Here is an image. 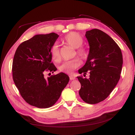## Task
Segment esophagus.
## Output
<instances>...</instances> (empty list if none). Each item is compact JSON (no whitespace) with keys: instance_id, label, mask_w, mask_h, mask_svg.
Instances as JSON below:
<instances>
[{"instance_id":"1","label":"esophagus","mask_w":135,"mask_h":135,"mask_svg":"<svg viewBox=\"0 0 135 135\" xmlns=\"http://www.w3.org/2000/svg\"><path fill=\"white\" fill-rule=\"evenodd\" d=\"M69 78H70V80H75L76 79V77L74 75H71L69 76Z\"/></svg>"}]
</instances>
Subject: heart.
<instances>
[{
    "instance_id": "b5f03b06",
    "label": "heart",
    "mask_w": 135,
    "mask_h": 135,
    "mask_svg": "<svg viewBox=\"0 0 135 135\" xmlns=\"http://www.w3.org/2000/svg\"><path fill=\"white\" fill-rule=\"evenodd\" d=\"M64 42L68 46L76 49V54L81 59L86 58L88 55L86 49L81 46L83 44V39L78 32H71L66 35L64 38ZM51 52L52 57L54 61L59 62L61 60V56L57 45L55 44L52 46ZM80 61L79 59L68 60L65 61L60 66L59 69L62 72L70 74L80 66Z\"/></svg>"
}]
</instances>
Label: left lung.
Returning a JSON list of instances; mask_svg holds the SVG:
<instances>
[{"mask_svg": "<svg viewBox=\"0 0 135 135\" xmlns=\"http://www.w3.org/2000/svg\"><path fill=\"white\" fill-rule=\"evenodd\" d=\"M90 51L80 74L90 73L89 79L78 76L81 84L79 95L84 102L97 104L108 97L120 79L123 58L119 46L108 34L98 29L86 32Z\"/></svg>", "mask_w": 135, "mask_h": 135, "instance_id": "obj_1", "label": "left lung"}]
</instances>
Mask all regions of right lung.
Returning <instances> with one entry per match:
<instances>
[{"instance_id": "add662e5", "label": "right lung", "mask_w": 135, "mask_h": 135, "mask_svg": "<svg viewBox=\"0 0 135 135\" xmlns=\"http://www.w3.org/2000/svg\"><path fill=\"white\" fill-rule=\"evenodd\" d=\"M59 35L54 32L35 35L22 42L14 56L12 72L15 85L27 103L47 108L58 100L69 78L59 73L45 78L46 71L57 70L51 62V48Z\"/></svg>"}]
</instances>
